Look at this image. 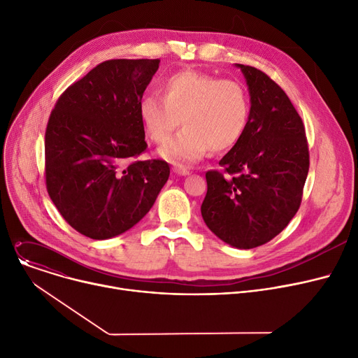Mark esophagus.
I'll return each mask as SVG.
<instances>
[{"instance_id": "obj_1", "label": "esophagus", "mask_w": 358, "mask_h": 358, "mask_svg": "<svg viewBox=\"0 0 358 358\" xmlns=\"http://www.w3.org/2000/svg\"><path fill=\"white\" fill-rule=\"evenodd\" d=\"M173 171H174L177 176H189V174H190L189 169L184 168V166H180V165H174Z\"/></svg>"}]
</instances>
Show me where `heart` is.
Segmentation results:
<instances>
[{"instance_id": "heart-1", "label": "heart", "mask_w": 358, "mask_h": 358, "mask_svg": "<svg viewBox=\"0 0 358 358\" xmlns=\"http://www.w3.org/2000/svg\"><path fill=\"white\" fill-rule=\"evenodd\" d=\"M161 96L146 94L138 113L148 138L165 143L182 123L185 127L169 141L161 155L177 164H193L210 149L219 154L232 149L250 122L248 92L235 80L185 69L161 83Z\"/></svg>"}]
</instances>
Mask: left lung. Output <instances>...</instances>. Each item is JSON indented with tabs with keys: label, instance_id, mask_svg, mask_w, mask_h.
<instances>
[{
	"label": "left lung",
	"instance_id": "left-lung-1",
	"mask_svg": "<svg viewBox=\"0 0 358 358\" xmlns=\"http://www.w3.org/2000/svg\"><path fill=\"white\" fill-rule=\"evenodd\" d=\"M236 66L250 90V122L242 139L219 161L223 171L206 173L201 216L223 242L251 250L277 236L299 210L309 148L287 94L262 71Z\"/></svg>",
	"mask_w": 358,
	"mask_h": 358
}]
</instances>
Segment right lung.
Wrapping results in <instances>:
<instances>
[{
  "label": "right lung",
  "mask_w": 358,
  "mask_h": 358,
  "mask_svg": "<svg viewBox=\"0 0 358 358\" xmlns=\"http://www.w3.org/2000/svg\"><path fill=\"white\" fill-rule=\"evenodd\" d=\"M159 59H110L69 85L45 134L46 190L71 227L91 239L130 229L169 177L162 159L138 161L148 143L139 101Z\"/></svg>",
  "instance_id": "add662e5"
}]
</instances>
